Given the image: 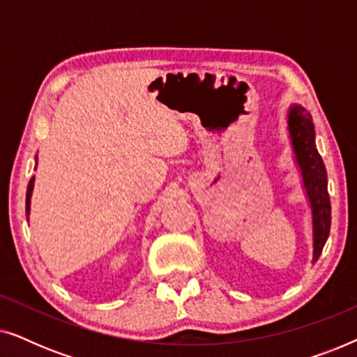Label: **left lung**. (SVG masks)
<instances>
[{"label": "left lung", "instance_id": "obj_1", "mask_svg": "<svg viewBox=\"0 0 357 357\" xmlns=\"http://www.w3.org/2000/svg\"><path fill=\"white\" fill-rule=\"evenodd\" d=\"M289 131L294 153L302 170V178L309 195L314 214V261L324 250L331 226V204L326 187V169L315 148V131L312 116L301 105L291 107Z\"/></svg>", "mask_w": 357, "mask_h": 357}]
</instances>
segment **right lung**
I'll list each match as a JSON object with an SVG mask.
<instances>
[{"instance_id":"right-lung-1","label":"right lung","mask_w":357,"mask_h":357,"mask_svg":"<svg viewBox=\"0 0 357 357\" xmlns=\"http://www.w3.org/2000/svg\"><path fill=\"white\" fill-rule=\"evenodd\" d=\"M32 188H33V177L31 178V182L27 185V193H26V213L29 214V209H31V195H32Z\"/></svg>"}]
</instances>
